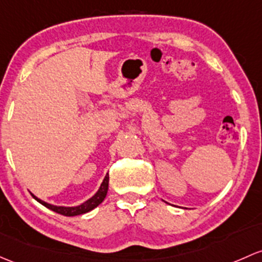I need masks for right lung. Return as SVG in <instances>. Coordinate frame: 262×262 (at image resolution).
I'll use <instances>...</instances> for the list:
<instances>
[{"label":"right lung","mask_w":262,"mask_h":262,"mask_svg":"<svg viewBox=\"0 0 262 262\" xmlns=\"http://www.w3.org/2000/svg\"><path fill=\"white\" fill-rule=\"evenodd\" d=\"M108 186H109V176L106 174L105 178H104L103 183H101L100 188L98 189V192H96L94 196L90 198V200H88L86 202L82 203V205L76 206V207H57V206H54V205H50V203L43 202V201L38 200L36 196H34L32 193L31 194H32V197L37 201V202H40L41 205H43L45 207H48L49 210L56 212V213L64 214V216H78V214L86 213V212L94 210L95 207H98V206L104 201L106 193H108Z\"/></svg>","instance_id":"1"}]
</instances>
